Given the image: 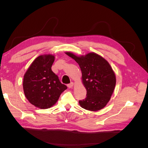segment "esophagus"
<instances>
[{"label": "esophagus", "mask_w": 148, "mask_h": 148, "mask_svg": "<svg viewBox=\"0 0 148 148\" xmlns=\"http://www.w3.org/2000/svg\"><path fill=\"white\" fill-rule=\"evenodd\" d=\"M73 86V82H71L70 84H69L68 85H67V86H68L69 88H72Z\"/></svg>", "instance_id": "obj_1"}]
</instances>
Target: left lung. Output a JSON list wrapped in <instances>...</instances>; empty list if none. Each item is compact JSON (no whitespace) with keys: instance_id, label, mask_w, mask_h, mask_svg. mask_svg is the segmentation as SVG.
Here are the masks:
<instances>
[{"instance_id":"8db88e82","label":"left lung","mask_w":148,"mask_h":148,"mask_svg":"<svg viewBox=\"0 0 148 148\" xmlns=\"http://www.w3.org/2000/svg\"><path fill=\"white\" fill-rule=\"evenodd\" d=\"M78 64L82 73V80L86 89V97L79 101L82 108L91 111L102 109L112 95L116 83L115 75L110 65L101 56L89 53L77 57L66 52Z\"/></svg>"}]
</instances>
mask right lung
I'll list each match as a JSON object with an SVG mask.
<instances>
[{"instance_id": "right-lung-1", "label": "right lung", "mask_w": 148, "mask_h": 148, "mask_svg": "<svg viewBox=\"0 0 148 148\" xmlns=\"http://www.w3.org/2000/svg\"><path fill=\"white\" fill-rule=\"evenodd\" d=\"M53 61V56H40L24 75L25 95L31 104L40 109H48L54 105L61 94L67 89L52 71Z\"/></svg>"}]
</instances>
